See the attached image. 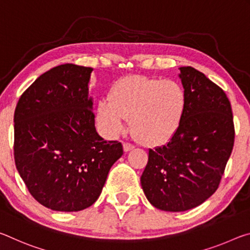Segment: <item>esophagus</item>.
I'll list each match as a JSON object with an SVG mask.
<instances>
[{"mask_svg":"<svg viewBox=\"0 0 250 250\" xmlns=\"http://www.w3.org/2000/svg\"><path fill=\"white\" fill-rule=\"evenodd\" d=\"M123 148H124V152L127 153L134 148V145L129 144V143H124V144H123Z\"/></svg>","mask_w":250,"mask_h":250,"instance_id":"esophagus-1","label":"esophagus"}]
</instances>
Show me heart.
<instances>
[{"label": "heart", "mask_w": 250, "mask_h": 250, "mask_svg": "<svg viewBox=\"0 0 250 250\" xmlns=\"http://www.w3.org/2000/svg\"><path fill=\"white\" fill-rule=\"evenodd\" d=\"M96 107V122L105 135L124 132L126 120L143 144L168 143L181 128L187 109V94L173 80L133 75L118 80Z\"/></svg>", "instance_id": "1"}]
</instances>
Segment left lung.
Here are the masks:
<instances>
[{
  "instance_id": "left-lung-1",
  "label": "left lung",
  "mask_w": 250,
  "mask_h": 250,
  "mask_svg": "<svg viewBox=\"0 0 250 250\" xmlns=\"http://www.w3.org/2000/svg\"><path fill=\"white\" fill-rule=\"evenodd\" d=\"M179 69L187 94L185 117L166 145L149 149L141 177L146 198L165 211L191 209L217 190L235 140L225 92L194 67Z\"/></svg>"
}]
</instances>
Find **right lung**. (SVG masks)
<instances>
[{
  "label": "right lung",
  "instance_id": "right-lung-1",
  "mask_svg": "<svg viewBox=\"0 0 250 250\" xmlns=\"http://www.w3.org/2000/svg\"><path fill=\"white\" fill-rule=\"evenodd\" d=\"M92 67L63 64L35 80L14 113L15 165L30 194L56 211H79L100 197L123 155L117 141L97 134Z\"/></svg>",
  "mask_w": 250,
  "mask_h": 250
}]
</instances>
